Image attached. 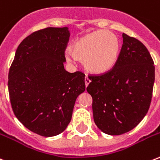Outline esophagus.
Here are the masks:
<instances>
[{"instance_id": "esophagus-1", "label": "esophagus", "mask_w": 160, "mask_h": 160, "mask_svg": "<svg viewBox=\"0 0 160 160\" xmlns=\"http://www.w3.org/2000/svg\"><path fill=\"white\" fill-rule=\"evenodd\" d=\"M85 86H88V85L91 83V80L89 79L88 76H85Z\"/></svg>"}]
</instances>
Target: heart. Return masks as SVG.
<instances>
[{"label": "heart", "instance_id": "obj_1", "mask_svg": "<svg viewBox=\"0 0 160 160\" xmlns=\"http://www.w3.org/2000/svg\"><path fill=\"white\" fill-rule=\"evenodd\" d=\"M75 58L83 60L87 71L102 75L115 66L120 53L118 36L107 30H97L78 38L69 47ZM71 60V56H66Z\"/></svg>", "mask_w": 160, "mask_h": 160}]
</instances>
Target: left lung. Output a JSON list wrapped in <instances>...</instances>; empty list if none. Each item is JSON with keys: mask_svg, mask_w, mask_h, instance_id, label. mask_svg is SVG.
<instances>
[{"mask_svg": "<svg viewBox=\"0 0 160 160\" xmlns=\"http://www.w3.org/2000/svg\"><path fill=\"white\" fill-rule=\"evenodd\" d=\"M122 38L115 66L103 75L89 76L86 88L93 100L94 122L109 135L123 134L139 124L150 106L155 78L147 48L125 33Z\"/></svg>", "mask_w": 160, "mask_h": 160, "instance_id": "left-lung-1", "label": "left lung"}]
</instances>
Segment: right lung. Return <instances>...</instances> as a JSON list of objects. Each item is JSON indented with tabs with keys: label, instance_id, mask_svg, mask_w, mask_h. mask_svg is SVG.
I'll return each instance as SVG.
<instances>
[{
	"label": "right lung",
	"instance_id": "obj_1",
	"mask_svg": "<svg viewBox=\"0 0 160 160\" xmlns=\"http://www.w3.org/2000/svg\"><path fill=\"white\" fill-rule=\"evenodd\" d=\"M67 27L47 28L23 39L8 75L13 112L32 132L53 137L66 129L75 101L85 90L82 72L64 69Z\"/></svg>",
	"mask_w": 160,
	"mask_h": 160
}]
</instances>
